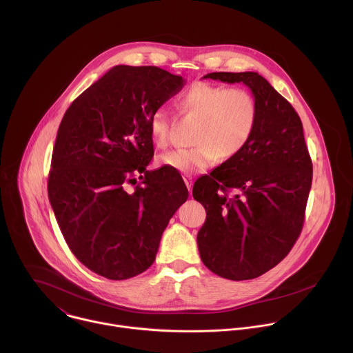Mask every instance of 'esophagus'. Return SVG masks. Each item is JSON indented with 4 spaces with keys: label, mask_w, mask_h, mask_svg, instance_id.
<instances>
[{
    "label": "esophagus",
    "mask_w": 353,
    "mask_h": 353,
    "mask_svg": "<svg viewBox=\"0 0 353 353\" xmlns=\"http://www.w3.org/2000/svg\"><path fill=\"white\" fill-rule=\"evenodd\" d=\"M184 183H185V185H187V188H188V192L191 194V191H192V177H191V176L184 177Z\"/></svg>",
    "instance_id": "1"
}]
</instances>
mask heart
I'll list each match as a JSON object with an SVG mask.
<instances>
[{"mask_svg": "<svg viewBox=\"0 0 353 353\" xmlns=\"http://www.w3.org/2000/svg\"><path fill=\"white\" fill-rule=\"evenodd\" d=\"M183 109L199 119L194 146L176 149L159 158V163L180 173H195L212 166L219 158L239 155L253 137L259 123V103L244 88H226L196 82L180 99ZM170 120L165 108L150 116V138L158 148L169 143Z\"/></svg>", "mask_w": 353, "mask_h": 353, "instance_id": "b5f03b06", "label": "heart"}]
</instances>
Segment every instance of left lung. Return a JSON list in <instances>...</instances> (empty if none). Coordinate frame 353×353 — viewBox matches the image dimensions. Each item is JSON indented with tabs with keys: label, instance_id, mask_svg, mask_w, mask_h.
<instances>
[{
	"label": "left lung",
	"instance_id": "obj_1",
	"mask_svg": "<svg viewBox=\"0 0 353 353\" xmlns=\"http://www.w3.org/2000/svg\"><path fill=\"white\" fill-rule=\"evenodd\" d=\"M204 78L243 82L259 103V123L245 148L192 188V196L209 208L196 234L201 260L222 278L253 279L279 264L296 243L313 165L299 114L259 72ZM230 189L235 194L229 197Z\"/></svg>",
	"mask_w": 353,
	"mask_h": 353
}]
</instances>
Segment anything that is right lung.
Returning a JSON list of instances; mask_svg holds the SVG:
<instances>
[{"label": "right lung", "mask_w": 353, "mask_h": 353, "mask_svg": "<svg viewBox=\"0 0 353 353\" xmlns=\"http://www.w3.org/2000/svg\"><path fill=\"white\" fill-rule=\"evenodd\" d=\"M183 86V77L158 67L116 65L74 100L60 124L50 204L74 256L108 279L154 264L163 230L188 198L172 169L146 170L150 116ZM139 172L143 185L130 192Z\"/></svg>", "instance_id": "1"}]
</instances>
